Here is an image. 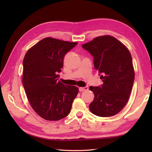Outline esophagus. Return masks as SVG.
Wrapping results in <instances>:
<instances>
[{
  "mask_svg": "<svg viewBox=\"0 0 152 152\" xmlns=\"http://www.w3.org/2000/svg\"><path fill=\"white\" fill-rule=\"evenodd\" d=\"M89 89L88 86H86V87H79V91H87Z\"/></svg>",
  "mask_w": 152,
  "mask_h": 152,
  "instance_id": "esophagus-1",
  "label": "esophagus"
}]
</instances>
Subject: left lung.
Returning a JSON list of instances; mask_svg holds the SVG:
<instances>
[{"instance_id": "left-lung-1", "label": "left lung", "mask_w": 152, "mask_h": 152, "mask_svg": "<svg viewBox=\"0 0 152 152\" xmlns=\"http://www.w3.org/2000/svg\"><path fill=\"white\" fill-rule=\"evenodd\" d=\"M94 58V66L103 84L90 86L94 100L91 112L99 117H111L121 112L129 98L134 80L132 59L128 49L110 35L98 37L82 45Z\"/></svg>"}]
</instances>
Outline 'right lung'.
<instances>
[{"label":"right lung","mask_w":152,"mask_h":152,"mask_svg":"<svg viewBox=\"0 0 152 152\" xmlns=\"http://www.w3.org/2000/svg\"><path fill=\"white\" fill-rule=\"evenodd\" d=\"M77 42L47 37L26 53L23 65V85L32 108L47 121H59L71 111L79 93L77 87L58 80L65 55Z\"/></svg>","instance_id":"1"}]
</instances>
